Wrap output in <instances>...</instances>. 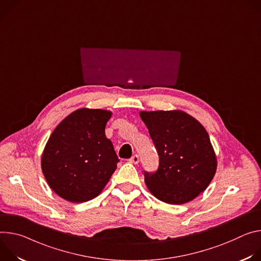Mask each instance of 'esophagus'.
I'll return each instance as SVG.
<instances>
[{
  "instance_id": "34e87169",
  "label": "esophagus",
  "mask_w": 261,
  "mask_h": 261,
  "mask_svg": "<svg viewBox=\"0 0 261 261\" xmlns=\"http://www.w3.org/2000/svg\"><path fill=\"white\" fill-rule=\"evenodd\" d=\"M128 162L132 163V164H138V163H139V155H138V154L133 155V156L128 160Z\"/></svg>"
}]
</instances>
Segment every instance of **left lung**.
Wrapping results in <instances>:
<instances>
[{
    "label": "left lung",
    "instance_id": "8db88e82",
    "mask_svg": "<svg viewBox=\"0 0 261 261\" xmlns=\"http://www.w3.org/2000/svg\"><path fill=\"white\" fill-rule=\"evenodd\" d=\"M160 163L155 172H144L150 193L169 204H184L213 180L217 158L202 124L182 111L141 112Z\"/></svg>",
    "mask_w": 261,
    "mask_h": 261
}]
</instances>
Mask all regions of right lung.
I'll return each mask as SVG.
<instances>
[{
    "label": "right lung",
    "mask_w": 261,
    "mask_h": 261,
    "mask_svg": "<svg viewBox=\"0 0 261 261\" xmlns=\"http://www.w3.org/2000/svg\"><path fill=\"white\" fill-rule=\"evenodd\" d=\"M112 113L80 109L62 120L50 135L41 158L49 188L63 199L80 203L102 191L119 159L106 137Z\"/></svg>",
    "instance_id": "obj_1"
}]
</instances>
